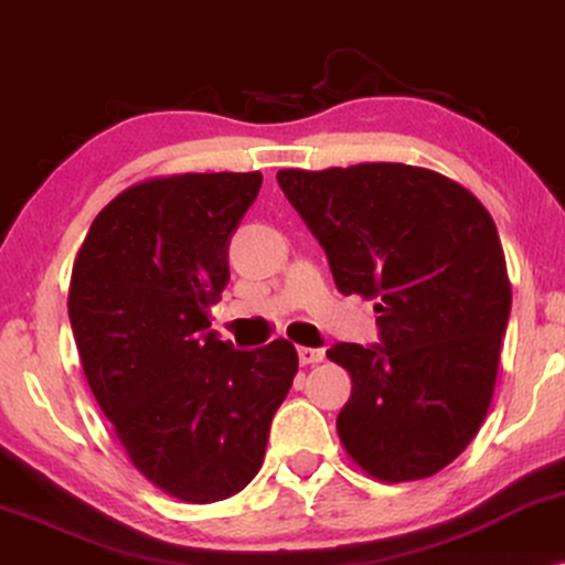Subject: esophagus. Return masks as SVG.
<instances>
[{
    "instance_id": "34e87169",
    "label": "esophagus",
    "mask_w": 565,
    "mask_h": 565,
    "mask_svg": "<svg viewBox=\"0 0 565 565\" xmlns=\"http://www.w3.org/2000/svg\"><path fill=\"white\" fill-rule=\"evenodd\" d=\"M298 360L300 365H316V362L323 360V350H316V347H298Z\"/></svg>"
}]
</instances>
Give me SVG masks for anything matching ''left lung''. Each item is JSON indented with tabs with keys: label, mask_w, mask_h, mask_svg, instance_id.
Here are the masks:
<instances>
[{
	"label": "left lung",
	"mask_w": 565,
	"mask_h": 565,
	"mask_svg": "<svg viewBox=\"0 0 565 565\" xmlns=\"http://www.w3.org/2000/svg\"><path fill=\"white\" fill-rule=\"evenodd\" d=\"M277 182L339 292L377 298L381 342L327 352L352 377L337 416L344 450L388 483L435 476L481 429L497 383L512 311L497 223L462 184L422 167L280 169Z\"/></svg>",
	"instance_id": "8db88e82"
}]
</instances>
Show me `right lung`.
<instances>
[{
  "mask_svg": "<svg viewBox=\"0 0 565 565\" xmlns=\"http://www.w3.org/2000/svg\"><path fill=\"white\" fill-rule=\"evenodd\" d=\"M259 188V172L134 184L92 221L74 262L68 319L89 388L130 462L190 504L257 476L298 373L285 339L234 350L207 321Z\"/></svg>",
  "mask_w": 565,
  "mask_h": 565,
  "instance_id": "add662e5",
  "label": "right lung"
}]
</instances>
